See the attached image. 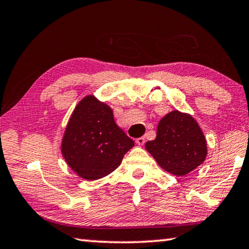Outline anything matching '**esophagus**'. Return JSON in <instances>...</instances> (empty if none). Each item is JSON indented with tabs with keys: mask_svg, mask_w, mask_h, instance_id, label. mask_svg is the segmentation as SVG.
Listing matches in <instances>:
<instances>
[{
	"mask_svg": "<svg viewBox=\"0 0 249 249\" xmlns=\"http://www.w3.org/2000/svg\"><path fill=\"white\" fill-rule=\"evenodd\" d=\"M144 142H146V138L144 137H140V138H138V139H136V143L138 144V146H143Z\"/></svg>",
	"mask_w": 249,
	"mask_h": 249,
	"instance_id": "1",
	"label": "esophagus"
}]
</instances>
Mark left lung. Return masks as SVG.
<instances>
[{"instance_id": "obj_1", "label": "left lung", "mask_w": 249, "mask_h": 249, "mask_svg": "<svg viewBox=\"0 0 249 249\" xmlns=\"http://www.w3.org/2000/svg\"><path fill=\"white\" fill-rule=\"evenodd\" d=\"M144 147L163 170L177 177L191 173L207 157V141L198 122L178 110L159 121L156 139Z\"/></svg>"}]
</instances>
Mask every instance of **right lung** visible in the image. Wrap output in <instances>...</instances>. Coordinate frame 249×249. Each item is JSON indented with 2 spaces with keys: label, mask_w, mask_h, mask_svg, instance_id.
I'll return each instance as SVG.
<instances>
[{
  "label": "right lung",
  "mask_w": 249,
  "mask_h": 249,
  "mask_svg": "<svg viewBox=\"0 0 249 249\" xmlns=\"http://www.w3.org/2000/svg\"><path fill=\"white\" fill-rule=\"evenodd\" d=\"M133 146L114 121L112 109L89 94L75 106L68 121L61 152L79 177L97 180L116 170Z\"/></svg>",
  "instance_id": "right-lung-1"
}]
</instances>
